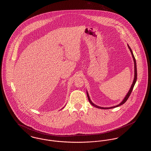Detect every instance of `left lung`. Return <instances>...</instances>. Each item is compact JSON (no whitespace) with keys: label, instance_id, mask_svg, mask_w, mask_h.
Instances as JSON below:
<instances>
[{"label":"left lung","instance_id":"obj_1","mask_svg":"<svg viewBox=\"0 0 151 151\" xmlns=\"http://www.w3.org/2000/svg\"><path fill=\"white\" fill-rule=\"evenodd\" d=\"M127 46H128V48H129V50L130 51V52H131L132 55V57H133V60H134V80H133V83H132V86H131V87H130V90L129 91V92H128V93H127V95L124 97V98L123 99V100H122L119 104H118V105H116V106H115L111 107H99V106H96V104H95L94 103H92V101H91V99H90V97H89V95H88V92L86 91L88 99V100H89V103H90L93 106L95 107L96 108L100 109H113V108H115V107H119V106H120L124 104V103L127 101V100L128 99V98L129 97V96L130 95V94H131V93H132V91H133V88H134V85H135V83H136V81H137V65H136V59H135V58H134V56L133 55V51H132V49H131L130 47H129V44H127Z\"/></svg>","mask_w":151,"mask_h":151}]
</instances>
